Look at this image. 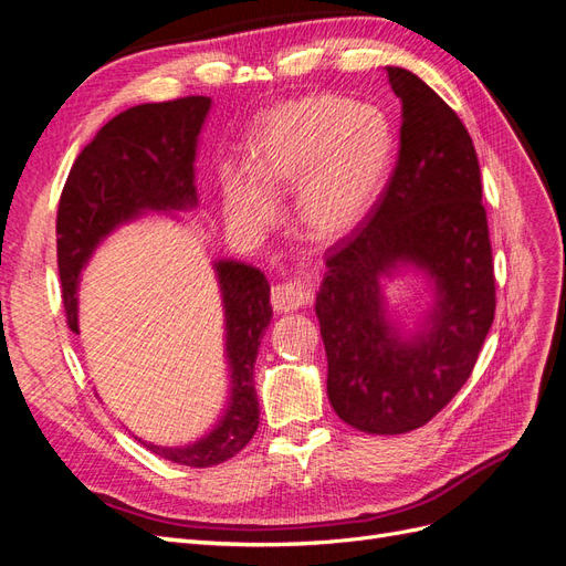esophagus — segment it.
I'll return each instance as SVG.
<instances>
[{"label":"esophagus","instance_id":"34e87169","mask_svg":"<svg viewBox=\"0 0 566 566\" xmlns=\"http://www.w3.org/2000/svg\"><path fill=\"white\" fill-rule=\"evenodd\" d=\"M314 297V290L302 283V281H285L273 285L271 290V306L273 312L279 314H287V312H295L302 310V306Z\"/></svg>","mask_w":566,"mask_h":566}]
</instances>
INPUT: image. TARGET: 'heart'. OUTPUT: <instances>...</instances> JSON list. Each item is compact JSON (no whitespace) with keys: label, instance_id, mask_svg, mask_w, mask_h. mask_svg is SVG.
<instances>
[{"label":"heart","instance_id":"heart-1","mask_svg":"<svg viewBox=\"0 0 566 566\" xmlns=\"http://www.w3.org/2000/svg\"><path fill=\"white\" fill-rule=\"evenodd\" d=\"M394 156L382 111L345 96H306L269 111L248 144V169H221V196L241 224L279 217L273 196L295 188L300 227L314 241L349 235L378 202Z\"/></svg>","mask_w":566,"mask_h":566}]
</instances>
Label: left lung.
Wrapping results in <instances>:
<instances>
[{"mask_svg":"<svg viewBox=\"0 0 566 566\" xmlns=\"http://www.w3.org/2000/svg\"><path fill=\"white\" fill-rule=\"evenodd\" d=\"M401 101V148L380 202L333 248L316 295L328 399L368 434L430 422L468 382L495 312L482 179L460 117L406 67L387 65ZM418 272L433 302L410 329L384 287Z\"/></svg>","mask_w":566,"mask_h":566,"instance_id":"1","label":"left lung"}]
</instances>
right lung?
<instances>
[{
  "instance_id": "right-lung-1",
  "label": "right lung",
  "mask_w": 566,
  "mask_h": 566,
  "mask_svg": "<svg viewBox=\"0 0 566 566\" xmlns=\"http://www.w3.org/2000/svg\"><path fill=\"white\" fill-rule=\"evenodd\" d=\"M212 98L188 96L167 104L134 106L113 117L84 146L67 175L56 233L59 273L67 325L80 333V281L108 235L150 214L184 221L198 210L196 158ZM224 310V352L231 394L212 430L184 447H142L186 468H212L248 447L260 427L254 361L271 323L269 281L245 262L212 260Z\"/></svg>"
}]
</instances>
